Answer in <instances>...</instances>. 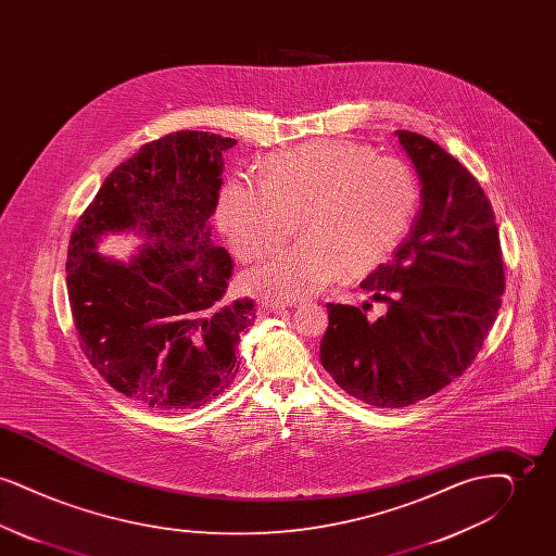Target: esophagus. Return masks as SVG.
Instances as JSON below:
<instances>
[{"mask_svg": "<svg viewBox=\"0 0 556 556\" xmlns=\"http://www.w3.org/2000/svg\"><path fill=\"white\" fill-rule=\"evenodd\" d=\"M256 304H258V311H263V313H268V315L286 311V304H283V302H275V300H258Z\"/></svg>", "mask_w": 556, "mask_h": 556, "instance_id": "1", "label": "esophagus"}]
</instances>
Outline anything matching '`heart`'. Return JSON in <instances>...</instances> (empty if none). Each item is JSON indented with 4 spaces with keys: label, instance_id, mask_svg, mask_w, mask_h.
<instances>
[{
    "label": "heart",
    "instance_id": "1",
    "mask_svg": "<svg viewBox=\"0 0 556 556\" xmlns=\"http://www.w3.org/2000/svg\"><path fill=\"white\" fill-rule=\"evenodd\" d=\"M417 200L404 162L348 139H315L273 154L261 181L229 177L214 220L241 261H256L290 236L295 214L304 236L243 277L248 291L290 302L381 263L410 227Z\"/></svg>",
    "mask_w": 556,
    "mask_h": 556
}]
</instances>
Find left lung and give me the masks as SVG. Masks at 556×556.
<instances>
[{
    "mask_svg": "<svg viewBox=\"0 0 556 556\" xmlns=\"http://www.w3.org/2000/svg\"><path fill=\"white\" fill-rule=\"evenodd\" d=\"M413 162L421 208L388 265L361 283L388 313L327 304L320 365L350 396L400 408L463 375L492 329L504 291L494 211L476 177L419 132L396 131Z\"/></svg>",
    "mask_w": 556,
    "mask_h": 556,
    "instance_id": "1",
    "label": "left lung"
}]
</instances>
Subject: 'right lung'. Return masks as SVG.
Segmentation results:
<instances>
[{
    "mask_svg": "<svg viewBox=\"0 0 556 556\" xmlns=\"http://www.w3.org/2000/svg\"><path fill=\"white\" fill-rule=\"evenodd\" d=\"M238 141L179 131L146 143L106 177L71 236L66 286L80 348L108 383L148 408L181 413L223 394L254 300L227 298L231 256L212 241L223 154ZM144 239L127 262L108 235Z\"/></svg>",
    "mask_w": 556,
    "mask_h": 556,
    "instance_id": "1",
    "label": "right lung"
}]
</instances>
